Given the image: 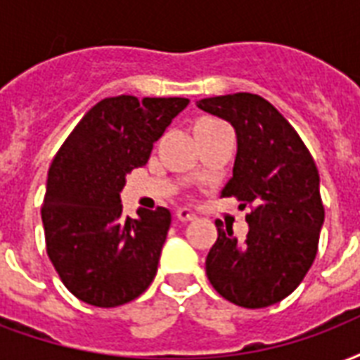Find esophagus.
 Here are the masks:
<instances>
[{
  "label": "esophagus",
  "mask_w": 360,
  "mask_h": 360,
  "mask_svg": "<svg viewBox=\"0 0 360 360\" xmlns=\"http://www.w3.org/2000/svg\"><path fill=\"white\" fill-rule=\"evenodd\" d=\"M175 217H177V221H181V223H191V221L196 219V215H194L191 210H185V207H181V210L175 211Z\"/></svg>",
  "instance_id": "34e87169"
}]
</instances>
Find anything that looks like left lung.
I'll list each match as a JSON object with an SVG mask.
<instances>
[{
    "label": "left lung",
    "mask_w": 360,
    "mask_h": 360,
    "mask_svg": "<svg viewBox=\"0 0 360 360\" xmlns=\"http://www.w3.org/2000/svg\"><path fill=\"white\" fill-rule=\"evenodd\" d=\"M198 107L236 128L238 155L223 196L251 207L243 241L215 221L219 238L205 274L236 306L268 308L287 298L314 264L325 221L319 172L289 120L264 98L238 92L205 98Z\"/></svg>",
    "instance_id": "8db88e82"
}]
</instances>
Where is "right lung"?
Instances as JSON below:
<instances>
[{
	"label": "right lung",
	"instance_id": "obj_1",
	"mask_svg": "<svg viewBox=\"0 0 360 360\" xmlns=\"http://www.w3.org/2000/svg\"><path fill=\"white\" fill-rule=\"evenodd\" d=\"M186 105V98H105L54 156L41 207L46 255L79 300L117 308L153 283L172 213L156 207L124 217L120 191Z\"/></svg>",
	"mask_w": 360,
	"mask_h": 360
}]
</instances>
